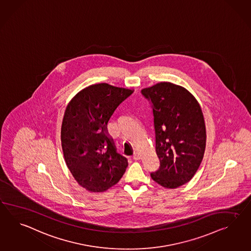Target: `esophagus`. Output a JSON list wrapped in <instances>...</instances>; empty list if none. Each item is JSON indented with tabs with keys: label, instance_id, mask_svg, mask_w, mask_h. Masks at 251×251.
Returning <instances> with one entry per match:
<instances>
[{
	"label": "esophagus",
	"instance_id": "obj_1",
	"mask_svg": "<svg viewBox=\"0 0 251 251\" xmlns=\"http://www.w3.org/2000/svg\"><path fill=\"white\" fill-rule=\"evenodd\" d=\"M133 158L135 160H140L141 159V154H139L138 152H135V154H133Z\"/></svg>",
	"mask_w": 251,
	"mask_h": 251
}]
</instances>
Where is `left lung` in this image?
Here are the masks:
<instances>
[{"label":"left lung","instance_id":"1","mask_svg":"<svg viewBox=\"0 0 251 251\" xmlns=\"http://www.w3.org/2000/svg\"><path fill=\"white\" fill-rule=\"evenodd\" d=\"M154 116L155 152L159 169L152 179L166 188L190 181L198 171L206 148V126L200 103L186 88L162 82L144 88Z\"/></svg>","mask_w":251,"mask_h":251}]
</instances>
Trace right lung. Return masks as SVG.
I'll return each instance as SVG.
<instances>
[{"label":"right lung","mask_w":251,"mask_h":251,"mask_svg":"<svg viewBox=\"0 0 251 251\" xmlns=\"http://www.w3.org/2000/svg\"><path fill=\"white\" fill-rule=\"evenodd\" d=\"M133 90L105 83L93 84L72 99L65 109L61 141L65 163L78 184L91 192H103L122 177L128 166L116 152L107 123Z\"/></svg>","instance_id":"1"}]
</instances>
